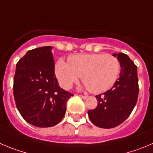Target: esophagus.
<instances>
[{
  "mask_svg": "<svg viewBox=\"0 0 153 153\" xmlns=\"http://www.w3.org/2000/svg\"><path fill=\"white\" fill-rule=\"evenodd\" d=\"M79 97H81L82 98V99H84V100L88 99V96H85V95H79Z\"/></svg>",
  "mask_w": 153,
  "mask_h": 153,
  "instance_id": "obj_1",
  "label": "esophagus"
}]
</instances>
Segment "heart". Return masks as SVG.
<instances>
[{
  "label": "heart",
  "instance_id": "b5f03b06",
  "mask_svg": "<svg viewBox=\"0 0 153 153\" xmlns=\"http://www.w3.org/2000/svg\"><path fill=\"white\" fill-rule=\"evenodd\" d=\"M121 64L112 54L84 53L70 56L68 62L59 59L55 73L61 86L69 89L81 78L85 87L94 94L110 89L117 82Z\"/></svg>",
  "mask_w": 153,
  "mask_h": 153
}]
</instances>
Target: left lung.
Instances as JSON below:
<instances>
[{"label": "left lung", "mask_w": 153, "mask_h": 153, "mask_svg": "<svg viewBox=\"0 0 153 153\" xmlns=\"http://www.w3.org/2000/svg\"><path fill=\"white\" fill-rule=\"evenodd\" d=\"M121 64L120 76L111 89L97 95V106L88 111L93 124L99 128H112L125 122L138 99L137 67L128 55L114 53Z\"/></svg>", "instance_id": "left-lung-1"}]
</instances>
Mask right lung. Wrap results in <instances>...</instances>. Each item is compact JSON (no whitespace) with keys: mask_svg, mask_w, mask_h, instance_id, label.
Instances as JSON below:
<instances>
[{"mask_svg":"<svg viewBox=\"0 0 153 153\" xmlns=\"http://www.w3.org/2000/svg\"><path fill=\"white\" fill-rule=\"evenodd\" d=\"M52 47L28 51L16 66L13 96L22 118L31 125L48 128L64 117L66 102L74 94L62 89L54 72Z\"/></svg>","mask_w":153,"mask_h":153,"instance_id":"1","label":"right lung"}]
</instances>
